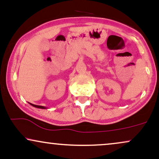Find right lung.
Instances as JSON below:
<instances>
[{"mask_svg": "<svg viewBox=\"0 0 159 159\" xmlns=\"http://www.w3.org/2000/svg\"><path fill=\"white\" fill-rule=\"evenodd\" d=\"M30 105H31L32 106H34V107L35 108H38V109H47L45 106H38V105H34V104H31V103H29Z\"/></svg>", "mask_w": 159, "mask_h": 159, "instance_id": "add662e5", "label": "right lung"}]
</instances>
